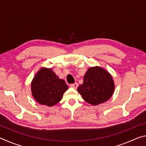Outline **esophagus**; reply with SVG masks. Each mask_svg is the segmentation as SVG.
I'll list each match as a JSON object with an SVG mask.
<instances>
[{"label": "esophagus", "instance_id": "34e87169", "mask_svg": "<svg viewBox=\"0 0 146 146\" xmlns=\"http://www.w3.org/2000/svg\"><path fill=\"white\" fill-rule=\"evenodd\" d=\"M78 84L77 83H75V84H70V87L71 88H75V89H76L78 87Z\"/></svg>", "mask_w": 146, "mask_h": 146}]
</instances>
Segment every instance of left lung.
Here are the masks:
<instances>
[{"label": "left lung", "instance_id": "obj_1", "mask_svg": "<svg viewBox=\"0 0 146 146\" xmlns=\"http://www.w3.org/2000/svg\"><path fill=\"white\" fill-rule=\"evenodd\" d=\"M114 90L111 75L98 66L88 69L84 76L83 84L77 89L83 99L93 106L106 102L111 97Z\"/></svg>", "mask_w": 146, "mask_h": 146}]
</instances>
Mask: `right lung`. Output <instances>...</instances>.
Wrapping results in <instances>:
<instances>
[{
    "label": "right lung",
    "instance_id": "obj_1",
    "mask_svg": "<svg viewBox=\"0 0 146 146\" xmlns=\"http://www.w3.org/2000/svg\"><path fill=\"white\" fill-rule=\"evenodd\" d=\"M68 89L65 81L59 78L50 68H42L31 82V93L35 99L49 107L60 102Z\"/></svg>",
    "mask_w": 146,
    "mask_h": 146
}]
</instances>
